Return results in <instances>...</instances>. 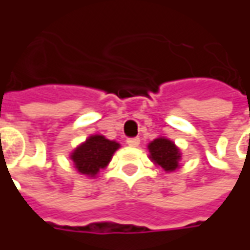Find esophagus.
Here are the masks:
<instances>
[{
	"label": "esophagus",
	"instance_id": "esophagus-1",
	"mask_svg": "<svg viewBox=\"0 0 250 250\" xmlns=\"http://www.w3.org/2000/svg\"><path fill=\"white\" fill-rule=\"evenodd\" d=\"M127 145L131 147H138L141 145V139L139 138H128L127 139Z\"/></svg>",
	"mask_w": 250,
	"mask_h": 250
}]
</instances>
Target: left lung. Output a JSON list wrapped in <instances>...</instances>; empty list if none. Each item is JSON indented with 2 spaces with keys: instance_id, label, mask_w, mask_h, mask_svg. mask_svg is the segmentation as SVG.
I'll list each match as a JSON object with an SVG mask.
<instances>
[{
  "instance_id": "1",
  "label": "left lung",
  "mask_w": 250,
  "mask_h": 250,
  "mask_svg": "<svg viewBox=\"0 0 250 250\" xmlns=\"http://www.w3.org/2000/svg\"><path fill=\"white\" fill-rule=\"evenodd\" d=\"M148 152L150 159L157 166L162 167L165 171H175L179 167L181 161V151L175 146L173 141H170L165 136L154 139L151 143H148Z\"/></svg>"
}]
</instances>
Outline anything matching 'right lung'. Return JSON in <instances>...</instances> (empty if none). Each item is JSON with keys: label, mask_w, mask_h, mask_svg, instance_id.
Here are the masks:
<instances>
[{"label": "right lung", "mask_w": 250, "mask_h": 250, "mask_svg": "<svg viewBox=\"0 0 250 250\" xmlns=\"http://www.w3.org/2000/svg\"><path fill=\"white\" fill-rule=\"evenodd\" d=\"M119 147L118 142L109 141L105 136L91 135L72 151L71 159L79 173L93 178L100 170L108 166L114 152Z\"/></svg>", "instance_id": "add662e5"}]
</instances>
